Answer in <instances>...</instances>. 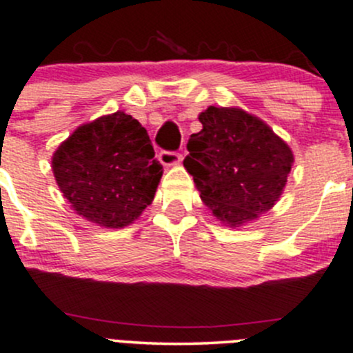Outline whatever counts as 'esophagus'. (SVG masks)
Masks as SVG:
<instances>
[{"label":"esophagus","instance_id":"34e87169","mask_svg":"<svg viewBox=\"0 0 353 353\" xmlns=\"http://www.w3.org/2000/svg\"><path fill=\"white\" fill-rule=\"evenodd\" d=\"M159 163L165 166H175L181 163V154L173 151H161L159 152Z\"/></svg>","mask_w":353,"mask_h":353}]
</instances>
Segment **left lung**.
<instances>
[{
  "label": "left lung",
  "mask_w": 353,
  "mask_h": 353,
  "mask_svg": "<svg viewBox=\"0 0 353 353\" xmlns=\"http://www.w3.org/2000/svg\"><path fill=\"white\" fill-rule=\"evenodd\" d=\"M183 166L217 221L241 228L275 205L294 165L289 144L261 119L238 107L201 112Z\"/></svg>",
  "instance_id": "obj_1"
}]
</instances>
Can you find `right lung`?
Listing matches in <instances>:
<instances>
[{"mask_svg":"<svg viewBox=\"0 0 353 353\" xmlns=\"http://www.w3.org/2000/svg\"><path fill=\"white\" fill-rule=\"evenodd\" d=\"M52 172L78 216L121 230L152 202L163 166L148 130L119 110L83 123L63 141L52 154Z\"/></svg>","mask_w":353,"mask_h":353,"instance_id":"obj_1","label":"right lung"}]
</instances>
